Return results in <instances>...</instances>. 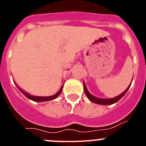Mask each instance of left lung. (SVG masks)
Wrapping results in <instances>:
<instances>
[{
    "mask_svg": "<svg viewBox=\"0 0 146 146\" xmlns=\"http://www.w3.org/2000/svg\"><path fill=\"white\" fill-rule=\"evenodd\" d=\"M131 82H132V81H131ZM130 86H131V84H130L129 86V87L126 89V91H123L122 94H120L119 96H116V97L113 98V99H100V98H97V97H95V96H92V95H91V94H90L88 91L85 83H83L85 93H86V96H87V97L88 98L89 100L94 103H96V104H104V105H108V104H114V103L117 102H118L119 99H121V98L124 96L125 94H126V93L127 92V91H128V89L129 88Z\"/></svg>",
    "mask_w": 146,
    "mask_h": 146,
    "instance_id": "1",
    "label": "left lung"
}]
</instances>
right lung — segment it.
Segmentation results:
<instances>
[{
	"instance_id": "right-lung-1",
	"label": "right lung",
	"mask_w": 146,
	"mask_h": 146,
	"mask_svg": "<svg viewBox=\"0 0 146 146\" xmlns=\"http://www.w3.org/2000/svg\"><path fill=\"white\" fill-rule=\"evenodd\" d=\"M64 86V85H63ZM63 86H61V88H60V89L58 91V92L57 93V94H55V95H53V96H33V95H31V94H28L27 92H25L24 90H23L22 88H19L20 89V91H21L22 93H23L24 95H25L26 97H28V99H31V100H33V101H35V102H45V101H49V100H52V99H55V98L57 97L58 96L59 94L61 93V91H62V88H63Z\"/></svg>"
}]
</instances>
